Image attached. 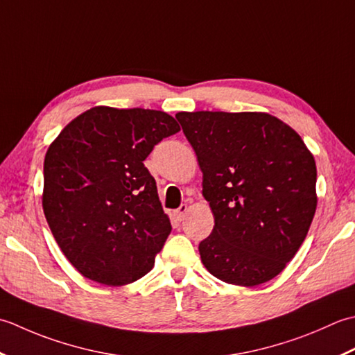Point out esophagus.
Instances as JSON below:
<instances>
[{"label":"esophagus","mask_w":355,"mask_h":355,"mask_svg":"<svg viewBox=\"0 0 355 355\" xmlns=\"http://www.w3.org/2000/svg\"><path fill=\"white\" fill-rule=\"evenodd\" d=\"M187 211H188V207H187V204H182V205H180L179 208H176V209H175V216H176V219H178V220H184Z\"/></svg>","instance_id":"34e87169"}]
</instances>
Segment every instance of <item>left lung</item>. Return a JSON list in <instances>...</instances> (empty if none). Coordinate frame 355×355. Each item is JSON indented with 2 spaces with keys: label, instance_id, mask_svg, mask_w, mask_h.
<instances>
[{
  "label": "left lung",
  "instance_id": "obj_1",
  "mask_svg": "<svg viewBox=\"0 0 355 355\" xmlns=\"http://www.w3.org/2000/svg\"><path fill=\"white\" fill-rule=\"evenodd\" d=\"M196 151L214 228L199 243L222 282L256 286L285 270L317 208L314 156L299 133L262 112H179Z\"/></svg>",
  "mask_w": 355,
  "mask_h": 355
}]
</instances>
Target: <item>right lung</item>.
<instances>
[{
	"label": "right lung",
	"instance_id": "obj_1",
	"mask_svg": "<svg viewBox=\"0 0 355 355\" xmlns=\"http://www.w3.org/2000/svg\"><path fill=\"white\" fill-rule=\"evenodd\" d=\"M179 130L165 112L99 105L50 144L42 209L64 256L84 277L122 286L153 268L171 223L144 161Z\"/></svg>",
	"mask_w": 355,
	"mask_h": 355
}]
</instances>
